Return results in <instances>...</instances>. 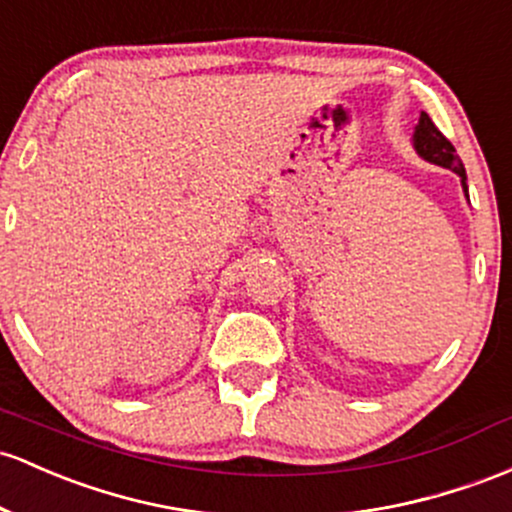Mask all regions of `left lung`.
<instances>
[{"label": "left lung", "mask_w": 512, "mask_h": 512, "mask_svg": "<svg viewBox=\"0 0 512 512\" xmlns=\"http://www.w3.org/2000/svg\"><path fill=\"white\" fill-rule=\"evenodd\" d=\"M413 148L418 150V155L423 157V160L432 162V165H440V167H447V170L457 172L459 179H462V187H464V194L466 199H469V187H466V172H464V165L462 160H459L457 150H454V145L449 143V140L442 136L440 128L432 123V119L428 114H420V121L418 126H415V133H413Z\"/></svg>", "instance_id": "left-lung-1"}]
</instances>
